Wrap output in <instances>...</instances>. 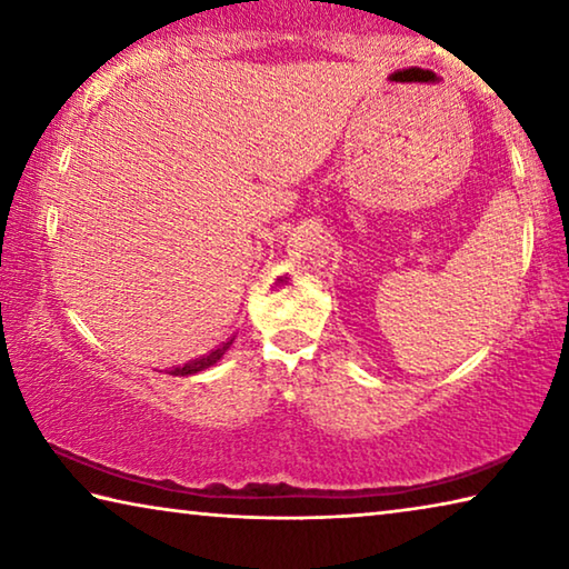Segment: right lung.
Instances as JSON below:
<instances>
[{"label": "right lung", "instance_id": "right-lung-1", "mask_svg": "<svg viewBox=\"0 0 569 569\" xmlns=\"http://www.w3.org/2000/svg\"><path fill=\"white\" fill-rule=\"evenodd\" d=\"M230 343H233V339L226 341L223 346H218V349H213L210 353L200 356V359H196V361H190L186 366H178V369H172L170 373H172V377H192V373L206 371V369H210V366H216L220 359H223V353L230 349Z\"/></svg>", "mask_w": 569, "mask_h": 569}]
</instances>
